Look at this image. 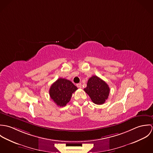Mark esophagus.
<instances>
[{"label": "esophagus", "mask_w": 153, "mask_h": 153, "mask_svg": "<svg viewBox=\"0 0 153 153\" xmlns=\"http://www.w3.org/2000/svg\"><path fill=\"white\" fill-rule=\"evenodd\" d=\"M76 87L78 88H81L82 87V85H81V83H79V84H76Z\"/></svg>", "instance_id": "obj_1"}]
</instances>
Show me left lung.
<instances>
[{"mask_svg":"<svg viewBox=\"0 0 153 153\" xmlns=\"http://www.w3.org/2000/svg\"><path fill=\"white\" fill-rule=\"evenodd\" d=\"M84 91L94 104L101 105L108 99L110 89L105 81L94 75L88 79L87 86L84 88Z\"/></svg>","mask_w":153,"mask_h":153,"instance_id":"left-lung-1","label":"left lung"}]
</instances>
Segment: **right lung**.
<instances>
[{
	"label": "right lung",
	"instance_id": "right-lung-1",
	"mask_svg": "<svg viewBox=\"0 0 153 153\" xmlns=\"http://www.w3.org/2000/svg\"><path fill=\"white\" fill-rule=\"evenodd\" d=\"M78 89L73 83L65 78L58 79L49 89V95L54 102L59 107H64L71 100L72 94Z\"/></svg>",
	"mask_w": 153,
	"mask_h": 153
}]
</instances>
